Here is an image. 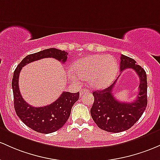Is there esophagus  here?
<instances>
[{
    "instance_id": "1",
    "label": "esophagus",
    "mask_w": 160,
    "mask_h": 160,
    "mask_svg": "<svg viewBox=\"0 0 160 160\" xmlns=\"http://www.w3.org/2000/svg\"><path fill=\"white\" fill-rule=\"evenodd\" d=\"M87 92H89V90H88V89H80V96H83V94H87Z\"/></svg>"
}]
</instances>
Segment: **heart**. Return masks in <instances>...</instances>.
I'll return each mask as SVG.
<instances>
[{
  "label": "heart",
  "mask_w": 160,
  "mask_h": 160,
  "mask_svg": "<svg viewBox=\"0 0 160 160\" xmlns=\"http://www.w3.org/2000/svg\"><path fill=\"white\" fill-rule=\"evenodd\" d=\"M70 77L75 75L81 79H87L89 85L96 88L107 87L116 77L118 64L112 55L92 54L75 61L71 65Z\"/></svg>",
  "instance_id": "b5f03b06"
}]
</instances>
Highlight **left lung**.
<instances>
[{"label": "left lung", "instance_id": "8db88e82", "mask_svg": "<svg viewBox=\"0 0 160 160\" xmlns=\"http://www.w3.org/2000/svg\"><path fill=\"white\" fill-rule=\"evenodd\" d=\"M134 70L140 79L139 93L132 102H119L114 97L113 89L117 80L107 88L92 92L94 102L90 113L99 128L108 132L118 133L131 128L143 115L147 105V74L133 58L122 54L120 70Z\"/></svg>", "mask_w": 160, "mask_h": 160}]
</instances>
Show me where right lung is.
Returning <instances> with one entry per match:
<instances>
[{
	"instance_id": "add662e5",
	"label": "right lung",
	"mask_w": 160,
	"mask_h": 160,
	"mask_svg": "<svg viewBox=\"0 0 160 160\" xmlns=\"http://www.w3.org/2000/svg\"><path fill=\"white\" fill-rule=\"evenodd\" d=\"M68 52L57 48H48L29 54L22 59L13 73L12 88L14 108L17 116L31 129L42 134H50L64 126L71 115L72 106L78 100L80 93L63 92L53 103L42 107H33L22 99L19 89V76L22 67L46 58H53L62 63L66 62Z\"/></svg>"
}]
</instances>
